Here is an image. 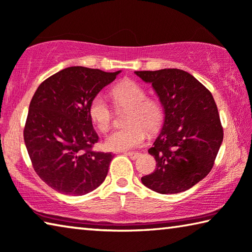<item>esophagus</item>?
Segmentation results:
<instances>
[{"label":"esophagus","instance_id":"1","mask_svg":"<svg viewBox=\"0 0 252 252\" xmlns=\"http://www.w3.org/2000/svg\"><path fill=\"white\" fill-rule=\"evenodd\" d=\"M125 154L127 156H129L130 159H136V158L140 155V153L138 152H130V153H125Z\"/></svg>","mask_w":252,"mask_h":252}]
</instances>
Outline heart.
<instances>
[{
    "instance_id": "b5f03b06",
    "label": "heart",
    "mask_w": 252,
    "mask_h": 252,
    "mask_svg": "<svg viewBox=\"0 0 252 252\" xmlns=\"http://www.w3.org/2000/svg\"><path fill=\"white\" fill-rule=\"evenodd\" d=\"M113 103L126 113L124 128L114 130L105 140L109 151L127 152L143 145L146 139V129L155 133L160 128L165 118V108L161 101L155 97H147L143 86L134 81H124L117 84L110 92ZM88 116L96 128L107 131L112 125L113 109L103 95H96L88 105Z\"/></svg>"
}]
</instances>
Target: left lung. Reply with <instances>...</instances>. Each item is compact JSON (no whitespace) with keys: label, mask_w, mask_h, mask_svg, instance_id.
I'll use <instances>...</instances> for the list:
<instances>
[{"label":"left lung","mask_w":252,"mask_h":252,"mask_svg":"<svg viewBox=\"0 0 252 252\" xmlns=\"http://www.w3.org/2000/svg\"><path fill=\"white\" fill-rule=\"evenodd\" d=\"M135 73L152 83L165 108L164 124L148 149L156 168L142 183L159 193L183 192L214 167L223 138L217 105L211 93L183 69Z\"/></svg>","instance_id":"left-lung-1"}]
</instances>
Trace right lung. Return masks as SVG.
<instances>
[{
  "mask_svg": "<svg viewBox=\"0 0 252 252\" xmlns=\"http://www.w3.org/2000/svg\"><path fill=\"white\" fill-rule=\"evenodd\" d=\"M118 72L72 66L39 84L24 126V142L39 178L64 195L93 191L108 173L112 153L95 152L98 135L88 105Z\"/></svg>",
  "mask_w": 252,
  "mask_h": 252,
  "instance_id": "add662e5",
  "label": "right lung"
}]
</instances>
